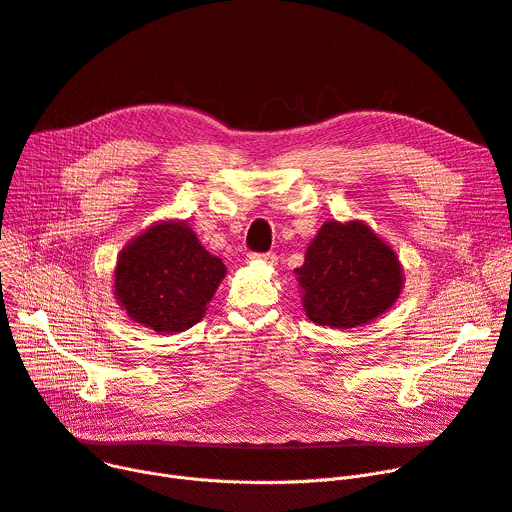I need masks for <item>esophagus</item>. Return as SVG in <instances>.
Wrapping results in <instances>:
<instances>
[{"instance_id": "esophagus-1", "label": "esophagus", "mask_w": 512, "mask_h": 512, "mask_svg": "<svg viewBox=\"0 0 512 512\" xmlns=\"http://www.w3.org/2000/svg\"><path fill=\"white\" fill-rule=\"evenodd\" d=\"M276 255L274 253H249V261H259V263H270L274 265L276 263Z\"/></svg>"}]
</instances>
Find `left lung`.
<instances>
[{
	"label": "left lung",
	"instance_id": "8db88e82",
	"mask_svg": "<svg viewBox=\"0 0 512 512\" xmlns=\"http://www.w3.org/2000/svg\"><path fill=\"white\" fill-rule=\"evenodd\" d=\"M297 274L307 317L340 330L382 315L402 288L398 257L361 222L321 226Z\"/></svg>",
	"mask_w": 512,
	"mask_h": 512
}]
</instances>
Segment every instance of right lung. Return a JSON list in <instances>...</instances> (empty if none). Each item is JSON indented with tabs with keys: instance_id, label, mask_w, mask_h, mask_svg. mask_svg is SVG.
Returning <instances> with one entry per match:
<instances>
[{
	"instance_id": "right-lung-1",
	"label": "right lung",
	"mask_w": 512,
	"mask_h": 512,
	"mask_svg": "<svg viewBox=\"0 0 512 512\" xmlns=\"http://www.w3.org/2000/svg\"><path fill=\"white\" fill-rule=\"evenodd\" d=\"M224 276L222 259L209 255L191 228L164 222L120 253L114 288L130 319L174 334L199 324Z\"/></svg>"
}]
</instances>
